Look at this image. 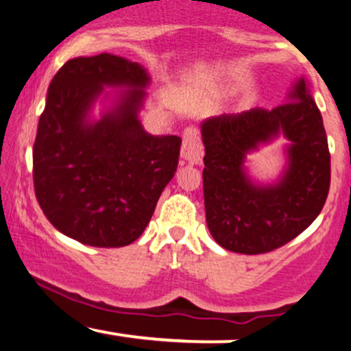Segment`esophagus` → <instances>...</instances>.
I'll return each mask as SVG.
<instances>
[{"instance_id": "esophagus-1", "label": "esophagus", "mask_w": 351, "mask_h": 351, "mask_svg": "<svg viewBox=\"0 0 351 351\" xmlns=\"http://www.w3.org/2000/svg\"><path fill=\"white\" fill-rule=\"evenodd\" d=\"M181 158L189 165L199 163L203 158V145L199 142L198 130L195 127L184 128L183 147H181Z\"/></svg>"}]
</instances>
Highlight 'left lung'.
<instances>
[{"label":"left lung","instance_id":"1","mask_svg":"<svg viewBox=\"0 0 351 351\" xmlns=\"http://www.w3.org/2000/svg\"><path fill=\"white\" fill-rule=\"evenodd\" d=\"M282 131L293 145L279 184L257 187L243 171L245 153ZM206 223L215 241L239 254L271 252L320 215L330 189V152L324 120L304 79L289 102L213 117L201 125Z\"/></svg>","mask_w":351,"mask_h":351}]
</instances>
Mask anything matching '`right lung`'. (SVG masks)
<instances>
[{
	"label": "right lung",
	"mask_w": 351,
	"mask_h": 351,
	"mask_svg": "<svg viewBox=\"0 0 351 351\" xmlns=\"http://www.w3.org/2000/svg\"><path fill=\"white\" fill-rule=\"evenodd\" d=\"M147 84L140 64L108 52L67 60L52 79L33 147L34 193L52 226L79 243H134L175 176L181 138L148 135L136 117ZM104 85L132 90L87 124Z\"/></svg>",
	"instance_id": "obj_1"
}]
</instances>
